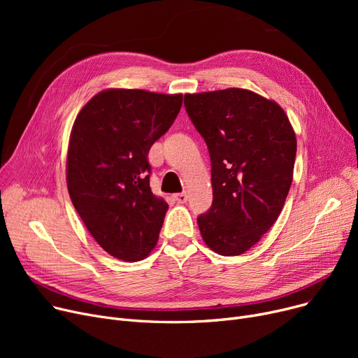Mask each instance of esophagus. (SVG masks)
<instances>
[{
  "instance_id": "obj_1",
  "label": "esophagus",
  "mask_w": 358,
  "mask_h": 358,
  "mask_svg": "<svg viewBox=\"0 0 358 358\" xmlns=\"http://www.w3.org/2000/svg\"><path fill=\"white\" fill-rule=\"evenodd\" d=\"M174 200L177 201V203H180V204H184L185 201H187V193H177V194H174Z\"/></svg>"
}]
</instances>
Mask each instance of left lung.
<instances>
[{"label":"left lung","instance_id":"obj_1","mask_svg":"<svg viewBox=\"0 0 358 358\" xmlns=\"http://www.w3.org/2000/svg\"><path fill=\"white\" fill-rule=\"evenodd\" d=\"M184 106L209 149L212 208L197 217L219 255L248 251L267 234L287 199L296 135L275 101L243 88L185 94Z\"/></svg>","mask_w":358,"mask_h":358}]
</instances>
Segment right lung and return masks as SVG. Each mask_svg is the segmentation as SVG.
Masks as SVG:
<instances>
[{"mask_svg":"<svg viewBox=\"0 0 358 358\" xmlns=\"http://www.w3.org/2000/svg\"><path fill=\"white\" fill-rule=\"evenodd\" d=\"M181 104L182 94L108 88L73 122L68 193L91 236L111 257L135 262L157 245L168 204L150 192L148 152Z\"/></svg>","mask_w":358,"mask_h":358,"instance_id":"add662e5","label":"right lung"}]
</instances>
